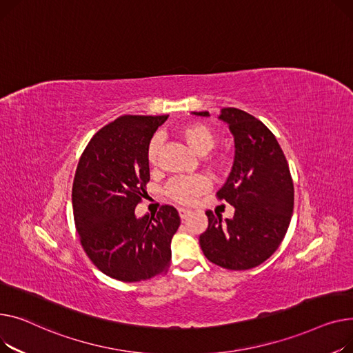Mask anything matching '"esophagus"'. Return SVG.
Segmentation results:
<instances>
[{"label":"esophagus","instance_id":"34e87169","mask_svg":"<svg viewBox=\"0 0 353 353\" xmlns=\"http://www.w3.org/2000/svg\"><path fill=\"white\" fill-rule=\"evenodd\" d=\"M178 212H179V216H181V219H182V221H185L186 218H190V216H191V214H192V211H191V210H185V208H179V210H178Z\"/></svg>","mask_w":353,"mask_h":353}]
</instances>
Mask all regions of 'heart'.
Wrapping results in <instances>:
<instances>
[{
	"mask_svg": "<svg viewBox=\"0 0 353 353\" xmlns=\"http://www.w3.org/2000/svg\"><path fill=\"white\" fill-rule=\"evenodd\" d=\"M179 137L185 141V143L188 147L199 154L203 155L208 151H211L215 145L216 141V135L214 132V130L206 125L203 122H192L188 123L179 130ZM159 145H161V139L159 137H154L147 147V162L150 165H155L157 159H158V154H159ZM211 165L215 168H222L225 165V157L223 155H215L210 159ZM211 182L210 179L203 176V175H196V176H183V178H176L172 179L167 190V195L178 203L182 205H190L192 203L199 195L205 194L206 191L210 190Z\"/></svg>",
	"mask_w": 353,
	"mask_h": 353,
	"instance_id": "obj_1",
	"label": "heart"
}]
</instances>
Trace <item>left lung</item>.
Masks as SVG:
<instances>
[{
	"label": "left lung",
	"mask_w": 353,
	"mask_h": 353,
	"mask_svg": "<svg viewBox=\"0 0 353 353\" xmlns=\"http://www.w3.org/2000/svg\"><path fill=\"white\" fill-rule=\"evenodd\" d=\"M210 117V112H194ZM219 119L235 138L232 171L216 196L235 208L234 218L206 211L208 228L199 236L212 263L245 271L271 256L281 245L294 212V182L275 135L242 110L222 108Z\"/></svg>",
	"instance_id": "obj_1"
}]
</instances>
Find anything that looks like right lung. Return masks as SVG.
I'll list each match as a JSON object with an SVG mask.
<instances>
[{"label":"right lung","mask_w":353,"mask_h":353,"mask_svg":"<svg viewBox=\"0 0 353 353\" xmlns=\"http://www.w3.org/2000/svg\"><path fill=\"white\" fill-rule=\"evenodd\" d=\"M168 115H122L101 128L82 152L72 183L79 241L92 263L122 282L167 272L181 219L171 205L135 216L150 182L147 147Z\"/></svg>","instance_id":"1"}]
</instances>
